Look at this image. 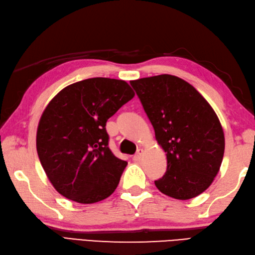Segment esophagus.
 Returning <instances> with one entry per match:
<instances>
[{
    "instance_id": "esophagus-1",
    "label": "esophagus",
    "mask_w": 255,
    "mask_h": 255,
    "mask_svg": "<svg viewBox=\"0 0 255 255\" xmlns=\"http://www.w3.org/2000/svg\"><path fill=\"white\" fill-rule=\"evenodd\" d=\"M142 152H143L142 149H137V152L135 153V155L133 156L134 162H139V160H141V158H142Z\"/></svg>"
}]
</instances>
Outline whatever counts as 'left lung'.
<instances>
[{
	"instance_id": "1",
	"label": "left lung",
	"mask_w": 255,
	"mask_h": 255,
	"mask_svg": "<svg viewBox=\"0 0 255 255\" xmlns=\"http://www.w3.org/2000/svg\"><path fill=\"white\" fill-rule=\"evenodd\" d=\"M129 84L167 157V168L155 186L180 200L204 193L219 171L225 153V135L214 109L178 77L159 75Z\"/></svg>"
}]
</instances>
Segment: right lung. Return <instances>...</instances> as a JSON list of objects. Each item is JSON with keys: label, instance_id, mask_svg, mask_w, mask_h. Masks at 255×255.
I'll list each match as a JSON object with an SVG mask.
<instances>
[{"label": "right lung", "instance_id": "add662e5", "mask_svg": "<svg viewBox=\"0 0 255 255\" xmlns=\"http://www.w3.org/2000/svg\"><path fill=\"white\" fill-rule=\"evenodd\" d=\"M134 97L126 81L90 78L62 89L41 116L36 147L55 189L79 204L108 198L128 163L109 148L108 119Z\"/></svg>", "mask_w": 255, "mask_h": 255}]
</instances>
